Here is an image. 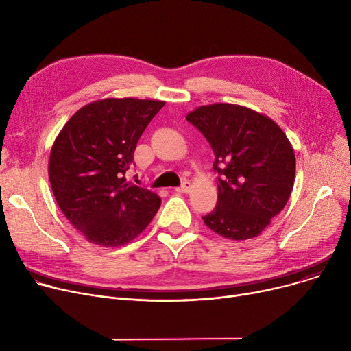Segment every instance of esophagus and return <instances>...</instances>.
<instances>
[{"instance_id": "34e87169", "label": "esophagus", "mask_w": 351, "mask_h": 351, "mask_svg": "<svg viewBox=\"0 0 351 351\" xmlns=\"http://www.w3.org/2000/svg\"><path fill=\"white\" fill-rule=\"evenodd\" d=\"M191 188H192L191 182H189V180H185V182H183L182 185H180L179 188H176L175 191H176V192H179V193H188V192L191 191Z\"/></svg>"}]
</instances>
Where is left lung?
<instances>
[{"instance_id": "8db88e82", "label": "left lung", "mask_w": 351, "mask_h": 351, "mask_svg": "<svg viewBox=\"0 0 351 351\" xmlns=\"http://www.w3.org/2000/svg\"><path fill=\"white\" fill-rule=\"evenodd\" d=\"M186 119L210 143L219 173L217 204L205 225L232 241L259 236L293 191L296 158L286 134L269 117L234 104L199 106Z\"/></svg>"}]
</instances>
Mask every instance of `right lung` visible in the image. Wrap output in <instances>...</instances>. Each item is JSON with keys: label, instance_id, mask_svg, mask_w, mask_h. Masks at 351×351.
<instances>
[{"label": "right lung", "instance_id": "right-lung-1", "mask_svg": "<svg viewBox=\"0 0 351 351\" xmlns=\"http://www.w3.org/2000/svg\"><path fill=\"white\" fill-rule=\"evenodd\" d=\"M163 101L105 98L73 114L55 139L48 175L55 200L88 242L117 247L151 223L160 197L128 183L145 128Z\"/></svg>", "mask_w": 351, "mask_h": 351}]
</instances>
